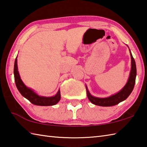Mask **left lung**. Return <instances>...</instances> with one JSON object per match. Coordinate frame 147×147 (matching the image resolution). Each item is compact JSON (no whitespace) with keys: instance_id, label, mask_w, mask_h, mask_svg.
Wrapping results in <instances>:
<instances>
[{"instance_id":"obj_1","label":"left lung","mask_w":147,"mask_h":147,"mask_svg":"<svg viewBox=\"0 0 147 147\" xmlns=\"http://www.w3.org/2000/svg\"><path fill=\"white\" fill-rule=\"evenodd\" d=\"M129 52L131 58V68L129 74V77L126 84H125L124 88L119 92H118L117 93L113 94L107 98H98L93 96H92L90 94V92H89L88 88H87L86 86V88L87 91V96H88V98L89 101H90L92 104L101 107L114 106L119 104L120 102H121V101L125 100V99L130 95L131 92L133 90L134 84H135L136 76V67L135 61H134L130 49Z\"/></svg>"}]
</instances>
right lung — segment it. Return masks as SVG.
<instances>
[{
    "label": "right lung",
    "mask_w": 147,
    "mask_h": 147,
    "mask_svg": "<svg viewBox=\"0 0 147 147\" xmlns=\"http://www.w3.org/2000/svg\"><path fill=\"white\" fill-rule=\"evenodd\" d=\"M14 80L16 83V86L17 89L23 97L27 99L30 102L38 106H52L55 105L58 101L60 100L61 95L60 91H58L56 94L54 96L51 97H45L40 96L36 94L35 92L31 89L26 87L23 81L21 79L20 74L18 70V65H17V57L15 59L14 66Z\"/></svg>",
    "instance_id": "add662e5"
}]
</instances>
